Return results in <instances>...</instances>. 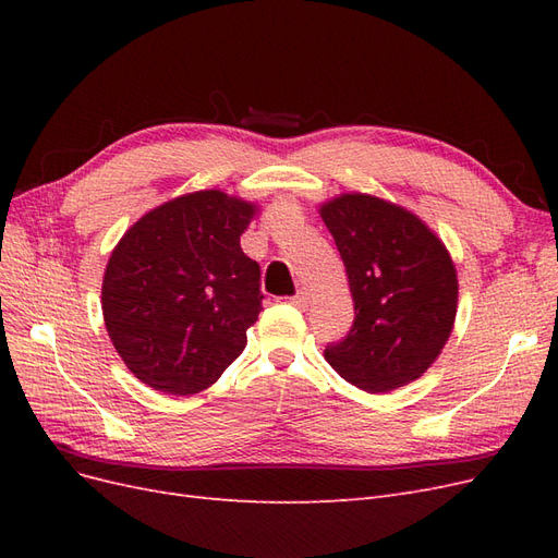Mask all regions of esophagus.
I'll return each mask as SVG.
<instances>
[{"mask_svg":"<svg viewBox=\"0 0 558 558\" xmlns=\"http://www.w3.org/2000/svg\"><path fill=\"white\" fill-rule=\"evenodd\" d=\"M291 305L298 310H307L310 307V293L305 289H300L293 298H291Z\"/></svg>","mask_w":558,"mask_h":558,"instance_id":"esophagus-1","label":"esophagus"}]
</instances>
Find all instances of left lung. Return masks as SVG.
I'll list each match as a JSON object with an SVG mask.
<instances>
[{
  "instance_id": "obj_1",
  "label": "left lung",
  "mask_w": 558,
  "mask_h": 558,
  "mask_svg": "<svg viewBox=\"0 0 558 558\" xmlns=\"http://www.w3.org/2000/svg\"><path fill=\"white\" fill-rule=\"evenodd\" d=\"M353 295L351 330L326 347L335 373L367 393L418 379L449 340L459 281L445 244L391 202L347 193L320 207Z\"/></svg>"
}]
</instances>
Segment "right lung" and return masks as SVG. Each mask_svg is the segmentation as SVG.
I'll use <instances>...</instances> for the list:
<instances>
[{
  "label": "right lung",
  "instance_id": "1",
  "mask_svg": "<svg viewBox=\"0 0 558 558\" xmlns=\"http://www.w3.org/2000/svg\"><path fill=\"white\" fill-rule=\"evenodd\" d=\"M256 207L221 191L165 202L113 248L102 312L118 356L150 388L205 391L263 310L260 265L240 246Z\"/></svg>",
  "mask_w": 558,
  "mask_h": 558
}]
</instances>
